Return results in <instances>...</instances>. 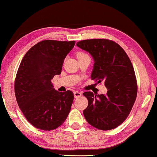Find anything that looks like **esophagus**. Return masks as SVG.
<instances>
[{
	"label": "esophagus",
	"instance_id": "obj_1",
	"mask_svg": "<svg viewBox=\"0 0 157 157\" xmlns=\"http://www.w3.org/2000/svg\"><path fill=\"white\" fill-rule=\"evenodd\" d=\"M82 96V93L81 92H79L78 91H74V97L75 98H79V97Z\"/></svg>",
	"mask_w": 157,
	"mask_h": 157
}]
</instances>
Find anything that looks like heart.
<instances>
[{
  "instance_id": "obj_1",
  "label": "heart",
  "mask_w": 157,
  "mask_h": 157,
  "mask_svg": "<svg viewBox=\"0 0 157 157\" xmlns=\"http://www.w3.org/2000/svg\"><path fill=\"white\" fill-rule=\"evenodd\" d=\"M86 55H87V54H86L85 53H84V52H78V53L77 54V56H78V57L86 56Z\"/></svg>"
}]
</instances>
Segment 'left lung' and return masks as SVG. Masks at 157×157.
<instances>
[{
  "label": "left lung",
  "mask_w": 157,
  "mask_h": 157,
  "mask_svg": "<svg viewBox=\"0 0 157 157\" xmlns=\"http://www.w3.org/2000/svg\"><path fill=\"white\" fill-rule=\"evenodd\" d=\"M77 46L88 52L94 60L91 78L103 82L107 94L86 91L88 106L83 114L87 122L103 131L115 128L127 118L135 103L138 86L135 72L125 51L108 39L84 40Z\"/></svg>",
  "instance_id": "obj_1"
}]
</instances>
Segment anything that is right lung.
<instances>
[{"label": "right lung", "instance_id": "add662e5", "mask_svg": "<svg viewBox=\"0 0 157 157\" xmlns=\"http://www.w3.org/2000/svg\"><path fill=\"white\" fill-rule=\"evenodd\" d=\"M75 44V41L45 40L32 47L22 59L14 93L24 117L37 128H58L71 111L73 93L56 91L51 79L61 74L64 59Z\"/></svg>", "mask_w": 157, "mask_h": 157}]
</instances>
